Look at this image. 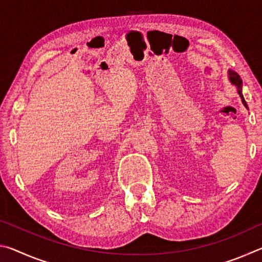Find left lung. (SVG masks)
<instances>
[{
    "instance_id": "8db88e82",
    "label": "left lung",
    "mask_w": 262,
    "mask_h": 262,
    "mask_svg": "<svg viewBox=\"0 0 262 262\" xmlns=\"http://www.w3.org/2000/svg\"><path fill=\"white\" fill-rule=\"evenodd\" d=\"M229 74H230V81H231V83L234 84V85H236V86L238 88V94H239V96H241V98H242V101H243L244 106H245V107L247 108V104H246L245 99H244V96H243V92H242L243 81H242L241 76H239V75H238L236 72H232V70H230Z\"/></svg>"
}]
</instances>
